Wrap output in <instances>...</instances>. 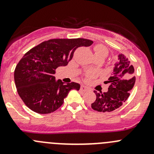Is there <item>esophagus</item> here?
<instances>
[{"label":"esophagus","mask_w":154,"mask_h":154,"mask_svg":"<svg viewBox=\"0 0 154 154\" xmlns=\"http://www.w3.org/2000/svg\"><path fill=\"white\" fill-rule=\"evenodd\" d=\"M80 90L83 91H88V88L85 86H81V87H80Z\"/></svg>","instance_id":"esophagus-1"}]
</instances>
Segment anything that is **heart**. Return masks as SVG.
Wrapping results in <instances>:
<instances>
[{
    "label": "heart",
    "mask_w": 154,
    "mask_h": 154,
    "mask_svg": "<svg viewBox=\"0 0 154 154\" xmlns=\"http://www.w3.org/2000/svg\"><path fill=\"white\" fill-rule=\"evenodd\" d=\"M94 54H103V55L106 56L107 55V51L106 49L103 47V45H96L94 48ZM91 76V74H87V77H90Z\"/></svg>",
    "instance_id": "b5f03b06"
}]
</instances>
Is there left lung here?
I'll return each instance as SVG.
<instances>
[{
	"instance_id": "obj_1",
	"label": "left lung",
	"mask_w": 154,
	"mask_h": 154,
	"mask_svg": "<svg viewBox=\"0 0 154 154\" xmlns=\"http://www.w3.org/2000/svg\"><path fill=\"white\" fill-rule=\"evenodd\" d=\"M112 71L108 81L104 82L109 85L108 91L103 93L94 91L96 100L91 103L94 110L102 112H112L122 106L130 96L136 77L134 68L125 55L120 54L115 60Z\"/></svg>"
}]
</instances>
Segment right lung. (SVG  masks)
I'll return each mask as SVG.
<instances>
[{
    "label": "right lung",
    "instance_id": "1",
    "mask_svg": "<svg viewBox=\"0 0 154 154\" xmlns=\"http://www.w3.org/2000/svg\"><path fill=\"white\" fill-rule=\"evenodd\" d=\"M92 43L86 38H55L26 53L14 72L17 91L26 106L39 114H49L63 105L71 89L78 91L79 83L56 80L55 70L67 66L77 48Z\"/></svg>",
    "mask_w": 154,
    "mask_h": 154
}]
</instances>
